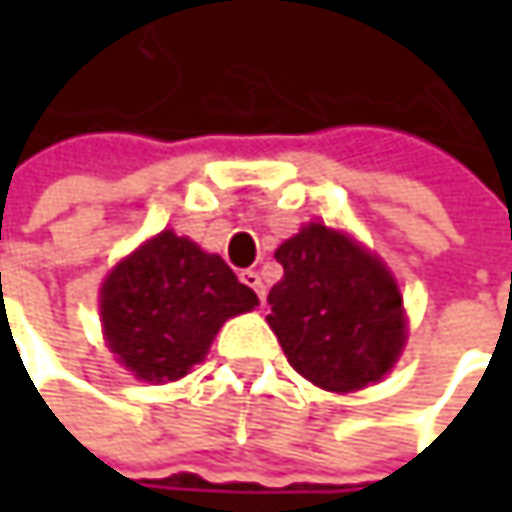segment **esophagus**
<instances>
[{
  "label": "esophagus",
  "mask_w": 512,
  "mask_h": 512,
  "mask_svg": "<svg viewBox=\"0 0 512 512\" xmlns=\"http://www.w3.org/2000/svg\"><path fill=\"white\" fill-rule=\"evenodd\" d=\"M239 279H242V285H247L256 296H259V302H265V282H262V276H259L256 270H242Z\"/></svg>",
  "instance_id": "obj_1"
}]
</instances>
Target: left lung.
Returning a JSON list of instances; mask_svg holds the SVG:
<instances>
[{
	"mask_svg": "<svg viewBox=\"0 0 512 512\" xmlns=\"http://www.w3.org/2000/svg\"><path fill=\"white\" fill-rule=\"evenodd\" d=\"M267 322L307 382L350 393L379 382L404 347L402 293L387 267L344 233L302 227L276 250Z\"/></svg>",
	"mask_w": 512,
	"mask_h": 512,
	"instance_id": "8db88e82",
	"label": "left lung"
}]
</instances>
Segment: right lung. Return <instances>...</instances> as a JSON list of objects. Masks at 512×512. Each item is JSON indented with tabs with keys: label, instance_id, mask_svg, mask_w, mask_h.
<instances>
[{
	"label": "right lung",
	"instance_id": "add662e5",
	"mask_svg": "<svg viewBox=\"0 0 512 512\" xmlns=\"http://www.w3.org/2000/svg\"><path fill=\"white\" fill-rule=\"evenodd\" d=\"M256 305V293L222 256L170 230L139 247L102 285L110 350L142 382L182 379L205 359L216 330Z\"/></svg>",
	"mask_w": 512,
	"mask_h": 512
}]
</instances>
